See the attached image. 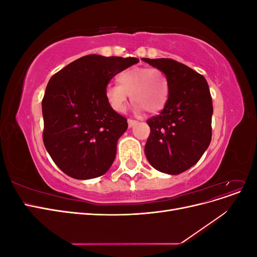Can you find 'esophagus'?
<instances>
[{"instance_id": "34e87169", "label": "esophagus", "mask_w": 257, "mask_h": 257, "mask_svg": "<svg viewBox=\"0 0 257 257\" xmlns=\"http://www.w3.org/2000/svg\"><path fill=\"white\" fill-rule=\"evenodd\" d=\"M127 123H128V127H133L134 125H136V124L138 123V121L133 120V119H128V120H127Z\"/></svg>"}]
</instances>
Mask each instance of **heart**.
Returning <instances> with one entry per match:
<instances>
[{"mask_svg": "<svg viewBox=\"0 0 257 257\" xmlns=\"http://www.w3.org/2000/svg\"><path fill=\"white\" fill-rule=\"evenodd\" d=\"M116 80L119 84L108 85L105 90L107 102L115 111L125 110L130 95L136 112L159 113L168 102V79L159 68L130 67L120 72Z\"/></svg>", "mask_w": 257, "mask_h": 257, "instance_id": "b5f03b06", "label": "heart"}]
</instances>
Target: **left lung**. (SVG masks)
<instances>
[{
  "mask_svg": "<svg viewBox=\"0 0 257 257\" xmlns=\"http://www.w3.org/2000/svg\"><path fill=\"white\" fill-rule=\"evenodd\" d=\"M143 61L161 69L169 84L165 108L147 121L146 157L159 172L179 175L196 164L211 142V94L205 77L189 66L173 59Z\"/></svg>",
  "mask_w": 257,
  "mask_h": 257,
  "instance_id": "8db88e82",
  "label": "left lung"
}]
</instances>
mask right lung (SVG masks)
Segmentation results:
<instances>
[{
	"label": "right lung",
	"instance_id": "obj_1",
	"mask_svg": "<svg viewBox=\"0 0 257 257\" xmlns=\"http://www.w3.org/2000/svg\"><path fill=\"white\" fill-rule=\"evenodd\" d=\"M137 58L89 54L54 74L42 102L43 141L67 176L87 180L107 173L127 120L108 104V82Z\"/></svg>",
	"mask_w": 257,
	"mask_h": 257
}]
</instances>
